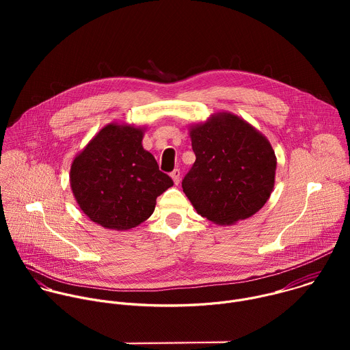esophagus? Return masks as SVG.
Listing matches in <instances>:
<instances>
[{
    "mask_svg": "<svg viewBox=\"0 0 350 350\" xmlns=\"http://www.w3.org/2000/svg\"><path fill=\"white\" fill-rule=\"evenodd\" d=\"M170 176H172L174 184L177 185V184L180 183V169H174V170L170 173Z\"/></svg>",
    "mask_w": 350,
    "mask_h": 350,
    "instance_id": "1",
    "label": "esophagus"
}]
</instances>
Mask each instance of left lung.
I'll list each match as a JSON object with an SVG mask.
<instances>
[{"label":"left lung","mask_w":350,"mask_h":350,"mask_svg":"<svg viewBox=\"0 0 350 350\" xmlns=\"http://www.w3.org/2000/svg\"><path fill=\"white\" fill-rule=\"evenodd\" d=\"M189 135L196 159L181 185L195 211L216 224H232L262 209L277 166L267 138L224 112L192 127Z\"/></svg>","instance_id":"left-lung-1"}]
</instances>
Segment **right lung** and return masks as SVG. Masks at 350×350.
Returning <instances> with one entry per match:
<instances>
[{
	"mask_svg": "<svg viewBox=\"0 0 350 350\" xmlns=\"http://www.w3.org/2000/svg\"><path fill=\"white\" fill-rule=\"evenodd\" d=\"M142 130L108 124L75 158L70 185L80 209L112 230L137 227L154 213L157 198L173 185L148 151Z\"/></svg>",
	"mask_w": 350,
	"mask_h": 350,
	"instance_id": "right-lung-1",
	"label": "right lung"
}]
</instances>
